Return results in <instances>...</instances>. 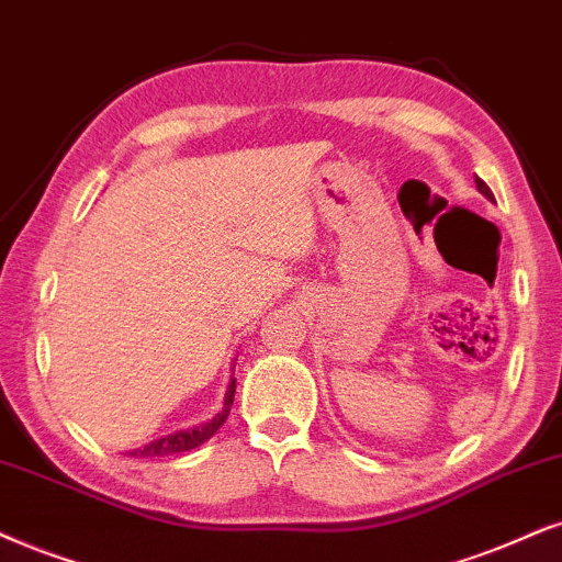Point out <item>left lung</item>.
Returning <instances> with one entry per match:
<instances>
[{
    "mask_svg": "<svg viewBox=\"0 0 562 562\" xmlns=\"http://www.w3.org/2000/svg\"><path fill=\"white\" fill-rule=\"evenodd\" d=\"M474 183H477V191H480V194H485L487 199H495V196H493V191H490L487 183L482 181V179H477V176H474Z\"/></svg>",
    "mask_w": 562,
    "mask_h": 562,
    "instance_id": "left-lung-1",
    "label": "left lung"
}]
</instances>
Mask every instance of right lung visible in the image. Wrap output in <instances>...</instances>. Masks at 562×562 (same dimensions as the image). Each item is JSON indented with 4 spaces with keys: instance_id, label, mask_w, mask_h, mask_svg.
Instances as JSON below:
<instances>
[{
    "instance_id": "add662e5",
    "label": "right lung",
    "mask_w": 562,
    "mask_h": 562,
    "mask_svg": "<svg viewBox=\"0 0 562 562\" xmlns=\"http://www.w3.org/2000/svg\"><path fill=\"white\" fill-rule=\"evenodd\" d=\"M233 396H236V379H231L228 394H225V407H223V412H217L215 420H210V423H204V425H196V428H189V430L170 432V436H162L158 440H150V443H147V446H139V449L130 451V457L158 459V457H170V453H183V451L196 449V446H202L204 440H210L212 436H215V432L223 428V423L228 420Z\"/></svg>"
}]
</instances>
